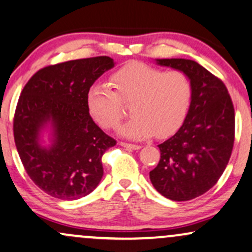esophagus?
<instances>
[{
  "label": "esophagus",
  "instance_id": "esophagus-1",
  "mask_svg": "<svg viewBox=\"0 0 252 252\" xmlns=\"http://www.w3.org/2000/svg\"><path fill=\"white\" fill-rule=\"evenodd\" d=\"M120 145H122V147L126 148V149H129V150H138V149H141V145L131 144V143H126V142H120Z\"/></svg>",
  "mask_w": 252,
  "mask_h": 252
}]
</instances>
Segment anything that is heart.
<instances>
[{
  "label": "heart",
  "mask_w": 252,
  "mask_h": 252,
  "mask_svg": "<svg viewBox=\"0 0 252 252\" xmlns=\"http://www.w3.org/2000/svg\"><path fill=\"white\" fill-rule=\"evenodd\" d=\"M191 99L192 84L186 72H164L143 63H131L115 72L110 87L95 84L90 88L87 107L99 126L113 129L126 115L123 103L131 104L134 116L118 128V134L138 141L155 134L165 138L177 131Z\"/></svg>",
  "instance_id": "heart-1"
}]
</instances>
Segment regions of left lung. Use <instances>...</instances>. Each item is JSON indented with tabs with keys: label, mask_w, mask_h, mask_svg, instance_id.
<instances>
[{
	"label": "left lung",
	"mask_w": 252,
	"mask_h": 252,
	"mask_svg": "<svg viewBox=\"0 0 252 252\" xmlns=\"http://www.w3.org/2000/svg\"><path fill=\"white\" fill-rule=\"evenodd\" d=\"M186 72L192 84L189 111L178 131L158 145L160 158L150 181L171 201H189L211 189L226 165L235 141V109L225 84L191 60H156Z\"/></svg>",
	"instance_id": "1"
}]
</instances>
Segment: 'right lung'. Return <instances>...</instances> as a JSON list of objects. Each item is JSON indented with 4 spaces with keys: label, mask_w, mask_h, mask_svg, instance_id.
<instances>
[{
    "label": "right lung",
    "mask_w": 252,
    "mask_h": 252,
    "mask_svg": "<svg viewBox=\"0 0 252 252\" xmlns=\"http://www.w3.org/2000/svg\"><path fill=\"white\" fill-rule=\"evenodd\" d=\"M115 65L108 56L39 69L23 88L14 116V138L27 174L39 189L63 201L89 195L103 176L102 156L116 141L94 122L87 94ZM48 125L52 143L40 144Z\"/></svg>",
    "instance_id": "1"
}]
</instances>
